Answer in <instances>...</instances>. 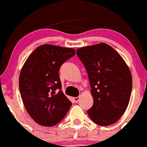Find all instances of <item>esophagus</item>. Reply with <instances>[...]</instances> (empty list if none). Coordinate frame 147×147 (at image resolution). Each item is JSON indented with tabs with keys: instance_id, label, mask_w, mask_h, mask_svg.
Wrapping results in <instances>:
<instances>
[{
	"instance_id": "obj_1",
	"label": "esophagus",
	"mask_w": 147,
	"mask_h": 147,
	"mask_svg": "<svg viewBox=\"0 0 147 147\" xmlns=\"http://www.w3.org/2000/svg\"><path fill=\"white\" fill-rule=\"evenodd\" d=\"M79 100H80V97H75V98H73L74 102H76V103H77V102H78Z\"/></svg>"
}]
</instances>
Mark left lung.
Wrapping results in <instances>:
<instances>
[{"mask_svg": "<svg viewBox=\"0 0 147 147\" xmlns=\"http://www.w3.org/2000/svg\"><path fill=\"white\" fill-rule=\"evenodd\" d=\"M77 55L86 70L93 98L88 116L102 126L114 123L125 112L131 95L133 82L128 65L105 43L80 48Z\"/></svg>", "mask_w": 147, "mask_h": 147, "instance_id": "1", "label": "left lung"}]
</instances>
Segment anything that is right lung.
<instances>
[{"label": "right lung", "mask_w": 147, "mask_h": 147, "mask_svg": "<svg viewBox=\"0 0 147 147\" xmlns=\"http://www.w3.org/2000/svg\"><path fill=\"white\" fill-rule=\"evenodd\" d=\"M75 54V50L72 48L40 45L22 67L19 81L22 100L30 117L40 125H56L72 105L61 91L59 71L62 64Z\"/></svg>", "instance_id": "obj_1"}]
</instances>
